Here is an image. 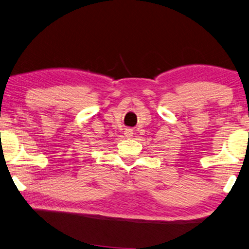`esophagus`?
I'll return each instance as SVG.
<instances>
[{
	"mask_svg": "<svg viewBox=\"0 0 249 249\" xmlns=\"http://www.w3.org/2000/svg\"><path fill=\"white\" fill-rule=\"evenodd\" d=\"M133 136V129L132 128H125L124 131V137H126V139H131V137Z\"/></svg>",
	"mask_w": 249,
	"mask_h": 249,
	"instance_id": "esophagus-1",
	"label": "esophagus"
}]
</instances>
